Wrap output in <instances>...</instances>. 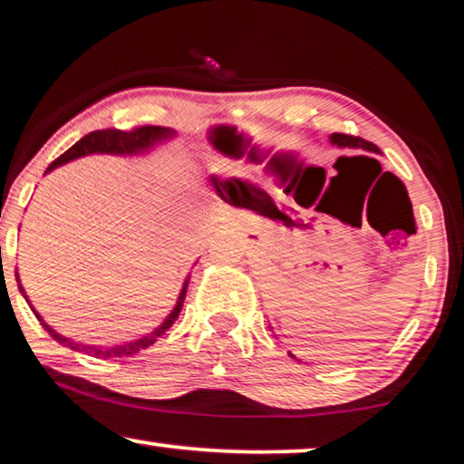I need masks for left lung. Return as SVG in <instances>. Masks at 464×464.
<instances>
[{"mask_svg": "<svg viewBox=\"0 0 464 464\" xmlns=\"http://www.w3.org/2000/svg\"><path fill=\"white\" fill-rule=\"evenodd\" d=\"M330 142L332 145L341 147V149H362V151H370V153H381V149H378L374 142H368L360 139V136H349V134H338L334 132L330 136ZM292 355V353H290ZM295 357V355H292Z\"/></svg>", "mask_w": 464, "mask_h": 464, "instance_id": "obj_1", "label": "left lung"}]
</instances>
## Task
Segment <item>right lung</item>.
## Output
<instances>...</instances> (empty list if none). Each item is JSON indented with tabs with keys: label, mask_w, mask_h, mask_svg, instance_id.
Instances as JSON below:
<instances>
[{
	"label": "right lung",
	"mask_w": 464,
	"mask_h": 464,
	"mask_svg": "<svg viewBox=\"0 0 464 464\" xmlns=\"http://www.w3.org/2000/svg\"><path fill=\"white\" fill-rule=\"evenodd\" d=\"M176 132L172 128H164V126H142V128H136L132 132H121V130H115V128H109V130H96V132H90L83 136L82 140H77L73 147L69 149V151H64L61 158L52 161L45 169V174L52 172V169L67 164V161H73L77 158H86V155H92V153H109V155H139V153H149L153 147H158L160 142H166L172 139ZM188 279L191 276H187L185 284H182V290L179 295V300H176L174 309L168 313V317L161 322L158 328L153 332H149V334L136 338V341H128V343H115V344H86V343H80V341H73V338H67L63 334H58L54 328H50L48 324L44 322V317L39 315L35 311V306L31 304V300L27 296V292H24L21 279H18V273H16V282H18V290H21V295L27 300L31 311L35 313V317L42 322V325L45 330L50 332L52 338L58 341L64 347L73 349V351H80V353H88L92 357H101V360H113V357H130V355H136L139 351L151 347V344L158 341L161 334H166V330L172 325L176 319H179V313L182 309V303H185V296H187V288H188Z\"/></svg>",
	"instance_id": "1"
}]
</instances>
